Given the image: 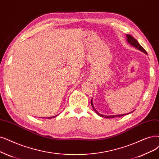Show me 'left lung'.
Segmentation results:
<instances>
[{
    "label": "left lung",
    "instance_id": "left-lung-1",
    "mask_svg": "<svg viewBox=\"0 0 159 159\" xmlns=\"http://www.w3.org/2000/svg\"><path fill=\"white\" fill-rule=\"evenodd\" d=\"M126 37H127V42H128L129 44H131L132 46L135 47V48H137L138 50H140V51L143 52V53H145V54L146 55H148V54H147V52L144 50V48H143V47L139 44V43L138 42V40H137L136 39H135L132 36H131L130 34H126ZM91 105H92V107H93V109L94 110L95 112H96V113L99 116H102V117H105V118H106V119H111V118H115V117L122 116H125V115H128V114H130V113H129L122 114V115H108V116H107V115H102V114L99 113L98 112V111L96 110V109H95L94 106H93L92 99H91ZM133 111H132V112H133ZM132 112H131V113H132Z\"/></svg>",
    "mask_w": 159,
    "mask_h": 159
}]
</instances>
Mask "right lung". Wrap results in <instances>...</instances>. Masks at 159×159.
Returning a JSON list of instances; mask_svg holds the SVG:
<instances>
[{
	"label": "right lung",
	"instance_id": "add662e5",
	"mask_svg": "<svg viewBox=\"0 0 159 159\" xmlns=\"http://www.w3.org/2000/svg\"><path fill=\"white\" fill-rule=\"evenodd\" d=\"M57 115H56V116H52V117H47V119H52V118H54V117L57 116Z\"/></svg>",
	"mask_w": 159,
	"mask_h": 159
}]
</instances>
